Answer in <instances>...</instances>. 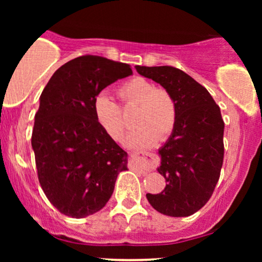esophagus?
Here are the masks:
<instances>
[{
    "label": "esophagus",
    "instance_id": "34e87169",
    "mask_svg": "<svg viewBox=\"0 0 262 262\" xmlns=\"http://www.w3.org/2000/svg\"><path fill=\"white\" fill-rule=\"evenodd\" d=\"M132 156V167L135 170H139L140 172H148L154 169L159 164V156L152 152L146 151H133Z\"/></svg>",
    "mask_w": 262,
    "mask_h": 262
}]
</instances>
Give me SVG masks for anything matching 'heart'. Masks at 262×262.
Returning a JSON list of instances; mask_svg holds the SVG:
<instances>
[{"mask_svg": "<svg viewBox=\"0 0 262 262\" xmlns=\"http://www.w3.org/2000/svg\"><path fill=\"white\" fill-rule=\"evenodd\" d=\"M121 106H137L133 122L137 128L128 135L125 144L130 148H150L158 141H165L172 134L177 121V104L170 91L156 87L144 77H133L117 90ZM96 122L111 139L122 141L127 130V122L122 108L106 93H100L92 103Z\"/></svg>", "mask_w": 262, "mask_h": 262, "instance_id": "obj_1", "label": "heart"}]
</instances>
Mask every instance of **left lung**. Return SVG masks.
Wrapping results in <instances>:
<instances>
[{
    "label": "left lung",
    "instance_id": "8db88e82",
    "mask_svg": "<svg viewBox=\"0 0 262 262\" xmlns=\"http://www.w3.org/2000/svg\"><path fill=\"white\" fill-rule=\"evenodd\" d=\"M137 71L171 92L177 104L172 134L159 150L158 171L166 187L146 194L152 208L169 217H188L209 201L224 158L221 108L204 87L172 66H135Z\"/></svg>",
    "mask_w": 262,
    "mask_h": 262
}]
</instances>
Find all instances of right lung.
<instances>
[{"mask_svg": "<svg viewBox=\"0 0 262 262\" xmlns=\"http://www.w3.org/2000/svg\"><path fill=\"white\" fill-rule=\"evenodd\" d=\"M132 74L128 64L83 55L59 68L41 92L32 146L39 183L62 214L85 218L101 210L127 170V152L96 122L92 103Z\"/></svg>", "mask_w": 262, "mask_h": 262, "instance_id": "right-lung-1", "label": "right lung"}]
</instances>
